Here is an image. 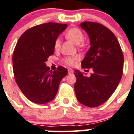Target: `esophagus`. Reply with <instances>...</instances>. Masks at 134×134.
Masks as SVG:
<instances>
[{
	"label": "esophagus",
	"instance_id": "esophagus-1",
	"mask_svg": "<svg viewBox=\"0 0 134 134\" xmlns=\"http://www.w3.org/2000/svg\"><path fill=\"white\" fill-rule=\"evenodd\" d=\"M68 74H72V73L74 72V70L72 69H71V68H69V69H68Z\"/></svg>",
	"mask_w": 134,
	"mask_h": 134
}]
</instances>
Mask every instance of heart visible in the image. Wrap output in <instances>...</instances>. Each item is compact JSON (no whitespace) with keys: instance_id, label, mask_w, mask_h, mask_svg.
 Listing matches in <instances>:
<instances>
[{"instance_id":"heart-1","label":"heart","mask_w":134,"mask_h":134,"mask_svg":"<svg viewBox=\"0 0 134 134\" xmlns=\"http://www.w3.org/2000/svg\"><path fill=\"white\" fill-rule=\"evenodd\" d=\"M65 37L71 41L74 44H79V48H85L86 43L83 41L85 35L83 32L77 27H72L68 29L65 33ZM54 47L55 50H59L61 47V40L60 38H57L54 43ZM79 60V57L76 56H66L62 58V62L67 66H73L75 65L77 60Z\"/></svg>"}]
</instances>
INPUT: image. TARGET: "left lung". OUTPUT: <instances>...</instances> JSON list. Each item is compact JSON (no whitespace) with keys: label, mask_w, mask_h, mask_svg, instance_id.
Returning <instances> with one entry per match:
<instances>
[{"label":"left lung","mask_w":134,"mask_h":134,"mask_svg":"<svg viewBox=\"0 0 134 134\" xmlns=\"http://www.w3.org/2000/svg\"><path fill=\"white\" fill-rule=\"evenodd\" d=\"M80 27L91 41L82 68H92L93 73L88 77L76 70L74 91L80 103L96 107L106 102L118 87L122 77L124 54L118 39L107 27L91 21L82 23Z\"/></svg>","instance_id":"left-lung-1"}]
</instances>
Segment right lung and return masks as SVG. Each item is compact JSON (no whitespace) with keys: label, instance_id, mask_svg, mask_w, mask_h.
<instances>
[{"label":"right lung","instance_id":"right-lung-1","mask_svg":"<svg viewBox=\"0 0 134 134\" xmlns=\"http://www.w3.org/2000/svg\"><path fill=\"white\" fill-rule=\"evenodd\" d=\"M66 24L47 23L27 29L19 39L13 55V72L21 92L31 102L45 104L55 98L62 79L68 71L63 66L49 70L48 58Z\"/></svg>","mask_w":134,"mask_h":134}]
</instances>
